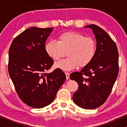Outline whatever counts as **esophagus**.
<instances>
[{
  "instance_id": "1",
  "label": "esophagus",
  "mask_w": 127,
  "mask_h": 127,
  "mask_svg": "<svg viewBox=\"0 0 127 127\" xmlns=\"http://www.w3.org/2000/svg\"><path fill=\"white\" fill-rule=\"evenodd\" d=\"M65 76H66V79H68L70 77V73L68 72H65Z\"/></svg>"
}]
</instances>
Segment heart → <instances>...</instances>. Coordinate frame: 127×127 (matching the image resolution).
Listing matches in <instances>:
<instances>
[{"instance_id":"heart-1","label":"heart","mask_w":127,"mask_h":127,"mask_svg":"<svg viewBox=\"0 0 127 127\" xmlns=\"http://www.w3.org/2000/svg\"><path fill=\"white\" fill-rule=\"evenodd\" d=\"M45 52L54 61L59 60L67 51V57L55 63V67L70 70L77 66L84 67L95 57L97 42L91 37H86L79 32H66L60 34L57 41L51 40L45 46Z\"/></svg>"}]
</instances>
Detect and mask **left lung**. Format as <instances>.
Here are the masks:
<instances>
[{"mask_svg": "<svg viewBox=\"0 0 127 127\" xmlns=\"http://www.w3.org/2000/svg\"><path fill=\"white\" fill-rule=\"evenodd\" d=\"M91 28L95 36L97 51L95 57L81 72H73L70 79L78 84L73 95L76 104L85 109H94L106 101L119 73V54L117 46L110 36L95 24Z\"/></svg>", "mask_w": 127, "mask_h": 127, "instance_id": "1", "label": "left lung"}]
</instances>
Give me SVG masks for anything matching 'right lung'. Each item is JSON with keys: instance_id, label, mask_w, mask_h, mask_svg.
Here are the masks:
<instances>
[{"instance_id": "1", "label": "right lung", "mask_w": 127, "mask_h": 127, "mask_svg": "<svg viewBox=\"0 0 127 127\" xmlns=\"http://www.w3.org/2000/svg\"><path fill=\"white\" fill-rule=\"evenodd\" d=\"M53 28L30 27L18 35L9 49L8 72L20 99L33 108L54 100L65 75L56 68L48 73L54 61L45 52V42Z\"/></svg>"}]
</instances>
